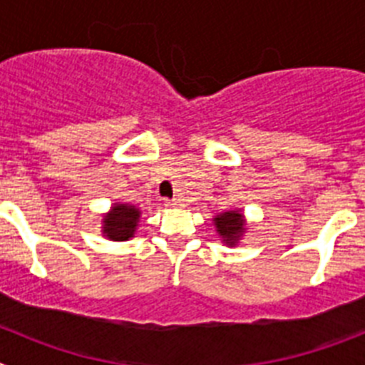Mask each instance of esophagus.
Listing matches in <instances>:
<instances>
[{
	"instance_id": "obj_1",
	"label": "esophagus",
	"mask_w": 365,
	"mask_h": 365,
	"mask_svg": "<svg viewBox=\"0 0 365 365\" xmlns=\"http://www.w3.org/2000/svg\"><path fill=\"white\" fill-rule=\"evenodd\" d=\"M166 206H172V208H180L182 205V201L180 199H170V201H166Z\"/></svg>"
}]
</instances>
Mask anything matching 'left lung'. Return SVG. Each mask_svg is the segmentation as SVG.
Instances as JSON below:
<instances>
[{
	"label": "left lung",
	"instance_id": "1",
	"mask_svg": "<svg viewBox=\"0 0 365 365\" xmlns=\"http://www.w3.org/2000/svg\"><path fill=\"white\" fill-rule=\"evenodd\" d=\"M212 221H214L215 232L219 234L221 241L228 247L240 245L245 232H247V217H245L241 208H234V210H227L222 214L214 215Z\"/></svg>",
	"mask_w": 365,
	"mask_h": 365
}]
</instances>
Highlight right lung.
<instances>
[{
	"mask_svg": "<svg viewBox=\"0 0 365 365\" xmlns=\"http://www.w3.org/2000/svg\"><path fill=\"white\" fill-rule=\"evenodd\" d=\"M140 222V210L130 202H115L102 215V235L109 241H128L135 237Z\"/></svg>",
	"mask_w": 365,
	"mask_h": 365,
	"instance_id": "1",
	"label": "right lung"
}]
</instances>
